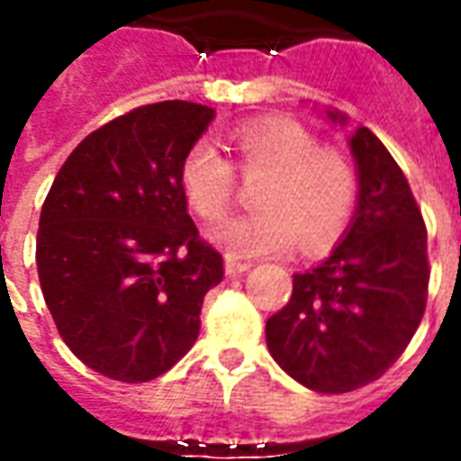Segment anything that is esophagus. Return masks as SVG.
I'll list each match as a JSON object with an SVG mask.
<instances>
[{"label":"esophagus","instance_id":"esophagus-1","mask_svg":"<svg viewBox=\"0 0 461 461\" xmlns=\"http://www.w3.org/2000/svg\"><path fill=\"white\" fill-rule=\"evenodd\" d=\"M249 269H251L249 261H240V259H234V257H227V259H224V274H227L230 279L241 276L244 271H249Z\"/></svg>","mask_w":461,"mask_h":461}]
</instances>
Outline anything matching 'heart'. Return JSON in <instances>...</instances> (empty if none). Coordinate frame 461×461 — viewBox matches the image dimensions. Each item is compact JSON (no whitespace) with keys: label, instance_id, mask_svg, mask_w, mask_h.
I'll return each instance as SVG.
<instances>
[{"label":"heart","instance_id":"1","mask_svg":"<svg viewBox=\"0 0 461 461\" xmlns=\"http://www.w3.org/2000/svg\"><path fill=\"white\" fill-rule=\"evenodd\" d=\"M237 170L259 182L249 217L221 221L212 241L230 257H276L299 241L303 254L330 249L357 202V172L348 155L321 148L299 122L269 118L234 131ZM185 200L202 220L217 221L234 200V170L207 140L192 145L180 165Z\"/></svg>","mask_w":461,"mask_h":461}]
</instances>
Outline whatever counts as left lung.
<instances>
[{"label":"left lung","instance_id":"8db88e82","mask_svg":"<svg viewBox=\"0 0 461 461\" xmlns=\"http://www.w3.org/2000/svg\"><path fill=\"white\" fill-rule=\"evenodd\" d=\"M346 122L339 111L326 113ZM357 204L319 267L294 274L289 303L267 321L271 357L316 393H350L402 356L427 303V230L407 177L367 128L350 135Z\"/></svg>","mask_w":461,"mask_h":461}]
</instances>
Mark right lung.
Listing matches in <instances>:
<instances>
[{"mask_svg": "<svg viewBox=\"0 0 461 461\" xmlns=\"http://www.w3.org/2000/svg\"><path fill=\"white\" fill-rule=\"evenodd\" d=\"M212 118L187 101L140 105L78 142L46 194L36 234L46 306L74 356L111 380L167 373L224 276L180 185Z\"/></svg>", "mask_w": 461, "mask_h": 461, "instance_id": "1", "label": "right lung"}]
</instances>
